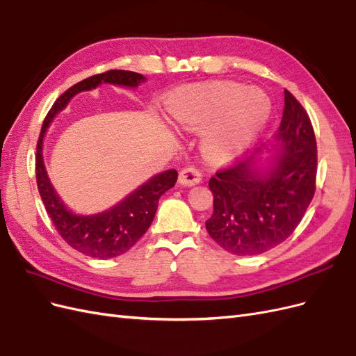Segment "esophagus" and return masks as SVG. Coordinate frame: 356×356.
Instances as JSON below:
<instances>
[{
  "mask_svg": "<svg viewBox=\"0 0 356 356\" xmlns=\"http://www.w3.org/2000/svg\"><path fill=\"white\" fill-rule=\"evenodd\" d=\"M178 181H179V184H182V186H188V187L196 186L202 181V174H200L199 169L193 168V166L184 168L179 172Z\"/></svg>",
  "mask_w": 356,
  "mask_h": 356,
  "instance_id": "esophagus-1",
  "label": "esophagus"
}]
</instances>
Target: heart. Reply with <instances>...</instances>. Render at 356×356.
<instances>
[{
	"label": "heart",
	"mask_w": 356,
	"mask_h": 356,
	"mask_svg": "<svg viewBox=\"0 0 356 356\" xmlns=\"http://www.w3.org/2000/svg\"><path fill=\"white\" fill-rule=\"evenodd\" d=\"M267 96L236 83L188 86L172 95L169 114L188 131H200L204 154L215 161L242 156L270 117Z\"/></svg>",
	"instance_id": "heart-1"
}]
</instances>
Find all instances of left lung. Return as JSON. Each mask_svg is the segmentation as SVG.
Listing matches in <instances>:
<instances>
[{
	"label": "left lung",
	"instance_id": "obj_1",
	"mask_svg": "<svg viewBox=\"0 0 356 356\" xmlns=\"http://www.w3.org/2000/svg\"><path fill=\"white\" fill-rule=\"evenodd\" d=\"M276 139L282 149L268 169L234 161L209 179L211 238L234 255H257L286 241L315 196L318 149L309 114L289 90Z\"/></svg>",
	"mask_w": 356,
	"mask_h": 356
}]
</instances>
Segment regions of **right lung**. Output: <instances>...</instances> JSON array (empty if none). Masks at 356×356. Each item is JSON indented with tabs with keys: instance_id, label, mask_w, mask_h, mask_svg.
Returning a JSON list of instances; mask_svg holds the SVG:
<instances>
[{
	"instance_id": "1",
	"label": "right lung",
	"mask_w": 356,
	"mask_h": 356,
	"mask_svg": "<svg viewBox=\"0 0 356 356\" xmlns=\"http://www.w3.org/2000/svg\"><path fill=\"white\" fill-rule=\"evenodd\" d=\"M143 81H145V77L138 72L110 70L92 75L89 79H84L77 84L71 86L51 105L44 122H42L37 141V187L53 225L60 234V238L75 251L93 258H99V260H106V258L124 254L143 238L153 222L159 199L169 188L175 186L178 172L175 169L161 172V174L148 179L145 184L136 188L108 211L93 215H79L65 208V204H63L50 184L44 161H42V139H44L53 117L65 108L68 101L75 93L95 89L101 83L136 88Z\"/></svg>"
}]
</instances>
